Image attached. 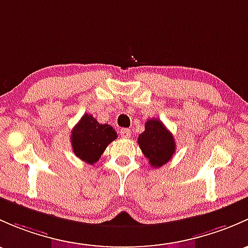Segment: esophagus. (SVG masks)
Masks as SVG:
<instances>
[{
    "label": "esophagus",
    "instance_id": "esophagus-1",
    "mask_svg": "<svg viewBox=\"0 0 248 248\" xmlns=\"http://www.w3.org/2000/svg\"><path fill=\"white\" fill-rule=\"evenodd\" d=\"M121 135L125 139H129L130 135H131V132H130L129 129H121Z\"/></svg>",
    "mask_w": 248,
    "mask_h": 248
}]
</instances>
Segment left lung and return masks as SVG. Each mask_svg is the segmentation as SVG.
I'll use <instances>...</instances> for the list:
<instances>
[{
	"label": "left lung",
	"instance_id": "obj_1",
	"mask_svg": "<svg viewBox=\"0 0 248 248\" xmlns=\"http://www.w3.org/2000/svg\"><path fill=\"white\" fill-rule=\"evenodd\" d=\"M137 142L143 155L155 168L167 163L175 153L174 137L159 119H148Z\"/></svg>",
	"mask_w": 248,
	"mask_h": 248
}]
</instances>
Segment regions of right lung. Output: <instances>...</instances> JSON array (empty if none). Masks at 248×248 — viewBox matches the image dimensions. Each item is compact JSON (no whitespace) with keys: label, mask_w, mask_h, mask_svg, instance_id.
<instances>
[{"label":"right lung","mask_w":248,"mask_h":248,"mask_svg":"<svg viewBox=\"0 0 248 248\" xmlns=\"http://www.w3.org/2000/svg\"><path fill=\"white\" fill-rule=\"evenodd\" d=\"M117 137V132L111 125L100 124L92 114H83L74 126L70 140L74 154L82 161L93 165Z\"/></svg>","instance_id":"add662e5"}]
</instances>
